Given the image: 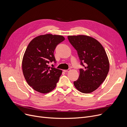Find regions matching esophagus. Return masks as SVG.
<instances>
[{
  "label": "esophagus",
  "instance_id": "obj_1",
  "mask_svg": "<svg viewBox=\"0 0 127 127\" xmlns=\"http://www.w3.org/2000/svg\"><path fill=\"white\" fill-rule=\"evenodd\" d=\"M70 70V69H68V70H64V72H68Z\"/></svg>",
  "mask_w": 127,
  "mask_h": 127
}]
</instances>
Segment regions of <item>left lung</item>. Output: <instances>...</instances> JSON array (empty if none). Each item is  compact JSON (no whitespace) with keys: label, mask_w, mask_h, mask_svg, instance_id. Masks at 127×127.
Returning <instances> with one entry per match:
<instances>
[{"label":"left lung","mask_w":127,"mask_h":127,"mask_svg":"<svg viewBox=\"0 0 127 127\" xmlns=\"http://www.w3.org/2000/svg\"><path fill=\"white\" fill-rule=\"evenodd\" d=\"M68 39L77 51L81 64L80 76L74 82L75 87L82 93H92L104 82L109 71L106 52L99 42L84 35H69Z\"/></svg>","instance_id":"1"}]
</instances>
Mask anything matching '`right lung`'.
Returning <instances> with one entry per match:
<instances>
[{
  "label": "right lung",
  "instance_id": "1",
  "mask_svg": "<svg viewBox=\"0 0 127 127\" xmlns=\"http://www.w3.org/2000/svg\"><path fill=\"white\" fill-rule=\"evenodd\" d=\"M64 39L62 35L46 34L38 36L29 43L23 56L22 70L28 85L35 91L46 94L56 87L62 70L48 64L56 63L54 50Z\"/></svg>",
  "mask_w": 127,
  "mask_h": 127
}]
</instances>
